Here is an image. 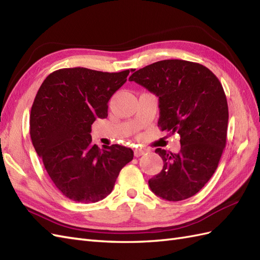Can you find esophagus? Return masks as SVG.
Wrapping results in <instances>:
<instances>
[{
  "label": "esophagus",
  "instance_id": "34e87169",
  "mask_svg": "<svg viewBox=\"0 0 260 260\" xmlns=\"http://www.w3.org/2000/svg\"><path fill=\"white\" fill-rule=\"evenodd\" d=\"M146 152H147V150H145V149H135V155L137 157H139V156L143 155V154H145Z\"/></svg>",
  "mask_w": 260,
  "mask_h": 260
}]
</instances>
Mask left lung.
Returning <instances> with one entry per match:
<instances>
[{"mask_svg":"<svg viewBox=\"0 0 260 260\" xmlns=\"http://www.w3.org/2000/svg\"><path fill=\"white\" fill-rule=\"evenodd\" d=\"M135 81L158 97V127L180 136V151L156 149L164 166L149 180L168 201L190 198L212 177L226 144L229 108L219 79L202 64L163 60L133 73Z\"/></svg>","mask_w":260,"mask_h":260,"instance_id":"1","label":"left lung"}]
</instances>
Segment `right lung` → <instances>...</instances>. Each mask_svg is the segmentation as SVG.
<instances>
[{"mask_svg":"<svg viewBox=\"0 0 260 260\" xmlns=\"http://www.w3.org/2000/svg\"><path fill=\"white\" fill-rule=\"evenodd\" d=\"M133 70L109 73L86 68L60 69L41 84L30 111V138L46 171L63 196L97 202L113 191L133 151L92 143L90 127L107 118L108 102Z\"/></svg>","mask_w":260,"mask_h":260,"instance_id":"add662e5","label":"right lung"}]
</instances>
